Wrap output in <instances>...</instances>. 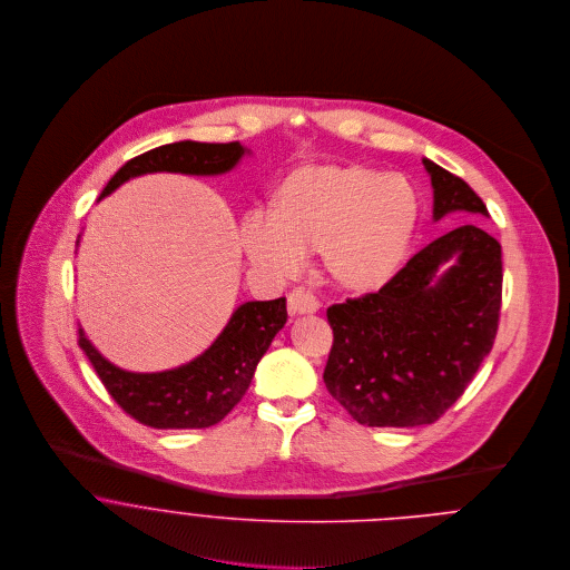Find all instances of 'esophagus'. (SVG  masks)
<instances>
[{"label": "esophagus", "instance_id": "obj_1", "mask_svg": "<svg viewBox=\"0 0 570 570\" xmlns=\"http://www.w3.org/2000/svg\"><path fill=\"white\" fill-rule=\"evenodd\" d=\"M287 309L289 314H316L321 309V301L305 289H294L287 296Z\"/></svg>", "mask_w": 570, "mask_h": 570}]
</instances>
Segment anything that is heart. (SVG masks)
I'll return each instance as SVG.
<instances>
[{
	"instance_id": "1",
	"label": "heart",
	"mask_w": 570,
	"mask_h": 570,
	"mask_svg": "<svg viewBox=\"0 0 570 570\" xmlns=\"http://www.w3.org/2000/svg\"><path fill=\"white\" fill-rule=\"evenodd\" d=\"M421 219V197L400 173L364 164H314L278 188L272 213L242 222L249 263L272 278H294L323 247L331 278L355 294L386 287L404 267Z\"/></svg>"
}]
</instances>
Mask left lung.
I'll list each match as a JSON object with an SVG mask.
<instances>
[{
	"label": "left lung",
	"mask_w": 570,
	"mask_h": 570,
	"mask_svg": "<svg viewBox=\"0 0 570 570\" xmlns=\"http://www.w3.org/2000/svg\"><path fill=\"white\" fill-rule=\"evenodd\" d=\"M432 219L489 217L483 199L439 164ZM502 296V249L481 226H459L419 249L380 292L326 309L333 346L326 391L357 423L414 428L452 406L488 357Z\"/></svg>",
	"instance_id": "obj_1"
}]
</instances>
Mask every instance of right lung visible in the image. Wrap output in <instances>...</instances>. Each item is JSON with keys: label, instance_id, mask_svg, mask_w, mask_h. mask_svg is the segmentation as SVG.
I'll list each match as a JSON object with an SVG mask.
<instances>
[{"label": "right lung", "instance_id": "obj_1", "mask_svg": "<svg viewBox=\"0 0 570 570\" xmlns=\"http://www.w3.org/2000/svg\"><path fill=\"white\" fill-rule=\"evenodd\" d=\"M252 151L239 142L208 145L179 140L151 149L125 164L105 186L98 202L125 181L147 173H184L215 177L230 173ZM81 244V235L77 247ZM287 323L285 298L239 305L213 344L186 364L156 373H136L109 362L79 328L87 360L107 393L127 414L158 430H199L219 423L242 397L256 364L274 335Z\"/></svg>", "mask_w": 570, "mask_h": 570}]
</instances>
